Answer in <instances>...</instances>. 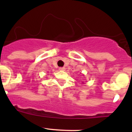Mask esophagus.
I'll return each instance as SVG.
<instances>
[{
	"instance_id": "34e87169",
	"label": "esophagus",
	"mask_w": 132,
	"mask_h": 132,
	"mask_svg": "<svg viewBox=\"0 0 132 132\" xmlns=\"http://www.w3.org/2000/svg\"><path fill=\"white\" fill-rule=\"evenodd\" d=\"M65 70H66V68H59L60 71H64Z\"/></svg>"
}]
</instances>
